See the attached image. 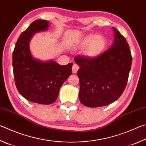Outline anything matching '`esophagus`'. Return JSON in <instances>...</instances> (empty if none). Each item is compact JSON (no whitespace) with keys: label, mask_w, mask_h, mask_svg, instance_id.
Listing matches in <instances>:
<instances>
[{"label":"esophagus","mask_w":146,"mask_h":146,"mask_svg":"<svg viewBox=\"0 0 146 146\" xmlns=\"http://www.w3.org/2000/svg\"><path fill=\"white\" fill-rule=\"evenodd\" d=\"M79 69V66L77 65V64H73V66H72V71L73 73H76L77 72V71Z\"/></svg>","instance_id":"esophagus-1"}]
</instances>
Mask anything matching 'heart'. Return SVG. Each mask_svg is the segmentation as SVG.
I'll return each instance as SVG.
<instances>
[{
  "label": "heart",
  "instance_id": "heart-1",
  "mask_svg": "<svg viewBox=\"0 0 146 146\" xmlns=\"http://www.w3.org/2000/svg\"><path fill=\"white\" fill-rule=\"evenodd\" d=\"M80 47L85 48L84 53L89 58H94L100 56L106 47V38L102 35L90 34L80 41Z\"/></svg>",
  "mask_w": 146,
  "mask_h": 146
}]
</instances>
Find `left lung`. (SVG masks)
<instances>
[{
  "mask_svg": "<svg viewBox=\"0 0 146 146\" xmlns=\"http://www.w3.org/2000/svg\"><path fill=\"white\" fill-rule=\"evenodd\" d=\"M114 40L97 57L75 56L80 66L79 100L89 108L107 106L117 100L124 91L131 67L132 56L125 38L115 28Z\"/></svg>",
  "mask_w": 146,
  "mask_h": 146,
  "instance_id": "1",
  "label": "left lung"
}]
</instances>
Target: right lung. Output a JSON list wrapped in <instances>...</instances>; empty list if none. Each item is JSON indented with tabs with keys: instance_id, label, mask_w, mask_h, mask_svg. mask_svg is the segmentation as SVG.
<instances>
[{
	"instance_id": "right-lung-1",
	"label": "right lung",
	"mask_w": 146,
	"mask_h": 146,
	"mask_svg": "<svg viewBox=\"0 0 146 146\" xmlns=\"http://www.w3.org/2000/svg\"><path fill=\"white\" fill-rule=\"evenodd\" d=\"M48 21L36 20L21 34L13 52V69L19 93L29 102L51 104L72 73L73 64L61 66L53 60L41 61L31 55L29 42L33 35L48 29Z\"/></svg>"
}]
</instances>
